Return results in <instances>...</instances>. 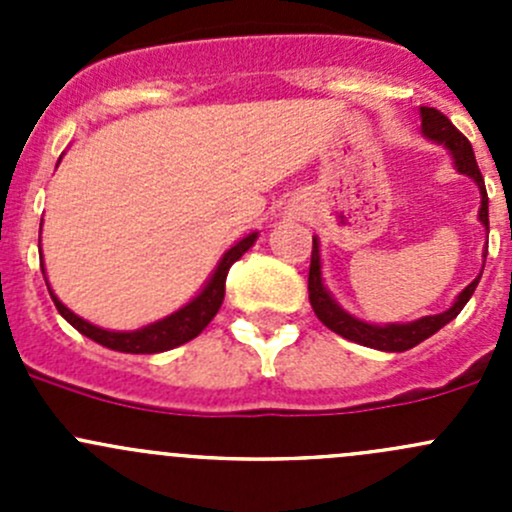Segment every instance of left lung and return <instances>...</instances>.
I'll list each match as a JSON object with an SVG mask.
<instances>
[{"label":"left lung","instance_id":"obj_1","mask_svg":"<svg viewBox=\"0 0 512 512\" xmlns=\"http://www.w3.org/2000/svg\"><path fill=\"white\" fill-rule=\"evenodd\" d=\"M421 133L428 141L438 143V146L446 148L453 158V168L461 175H468L480 190V210L478 220L488 230V193H485L483 175H480L476 156H473V146L441 111L436 108L421 106ZM485 257V252H483ZM485 265V260H483ZM483 275V272H480ZM480 275L471 282L461 294L456 297V302L441 314H431V317L414 319V322H394V324H371L364 319H356L354 314H349L347 309H342V304L332 297L327 285H324L322 277V255H319V240L312 237V265H309V302H312L314 314L319 317V322L324 327H329L332 332H337L339 337L349 339V342L361 344V347L379 349V352H406V349H414L416 344H421L423 339L433 337L438 329L446 327L451 319H456L461 314V309L466 307L468 299L476 292Z\"/></svg>","mask_w":512,"mask_h":512}]
</instances>
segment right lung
Returning <instances> with one entry per match:
<instances>
[{
  "mask_svg": "<svg viewBox=\"0 0 512 512\" xmlns=\"http://www.w3.org/2000/svg\"><path fill=\"white\" fill-rule=\"evenodd\" d=\"M255 240H257V232H250V235H245L242 240H237L235 245L220 257L218 267H215V272L210 275V280L205 282V287L200 289L188 304H183L178 312L168 314V317L158 319V322L153 324H146V327L141 329H133V332H111V329H101L96 327V324L86 322V319H81L79 314L71 312V309L56 297L54 289L49 287V282H46V287H49V294L51 299H54L61 317H64L71 327L79 329L84 337L94 339L96 344H101V347L113 349V352H123V354L168 352V349H175L180 347V344L195 339L210 322H213V317L218 314L220 304H223L225 299V280L232 262L240 260V257L255 245ZM41 272H44V280H46L44 262H41Z\"/></svg>",
  "mask_w": 512,
  "mask_h": 512,
  "instance_id": "add662e5",
  "label": "right lung"
}]
</instances>
